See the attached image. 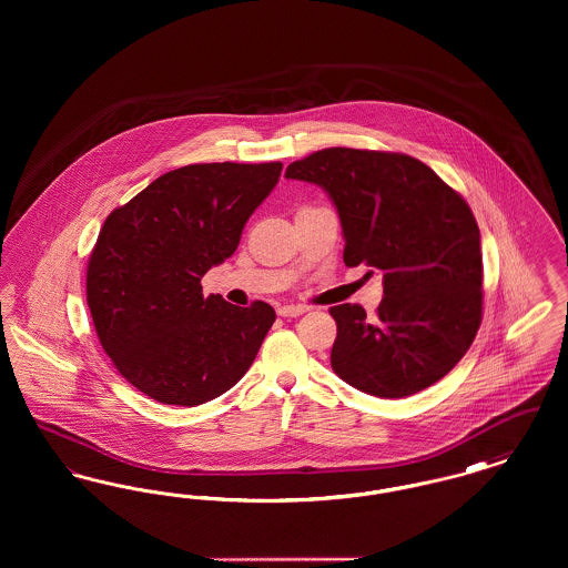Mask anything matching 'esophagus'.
Segmentation results:
<instances>
[{
	"label": "esophagus",
	"mask_w": 568,
	"mask_h": 568,
	"mask_svg": "<svg viewBox=\"0 0 568 568\" xmlns=\"http://www.w3.org/2000/svg\"><path fill=\"white\" fill-rule=\"evenodd\" d=\"M281 317H300L302 313H306V306H300V304H285V306H278L276 308Z\"/></svg>",
	"instance_id": "esophagus-1"
}]
</instances>
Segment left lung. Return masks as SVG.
I'll list each match as a JSON object with an SVG mask.
<instances>
[{
  "label": "left lung",
  "instance_id": "1",
  "mask_svg": "<svg viewBox=\"0 0 568 568\" xmlns=\"http://www.w3.org/2000/svg\"><path fill=\"white\" fill-rule=\"evenodd\" d=\"M285 176L329 195L345 264L383 274L377 320L359 304L329 308L334 373L378 398L445 377L473 345L484 304L481 236L462 195L415 158L345 146L290 163Z\"/></svg>",
  "mask_w": 568,
  "mask_h": 568
}]
</instances>
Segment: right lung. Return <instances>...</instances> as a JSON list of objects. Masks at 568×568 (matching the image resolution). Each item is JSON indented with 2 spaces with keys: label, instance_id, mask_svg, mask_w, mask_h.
<instances>
[{
  "label": "right lung",
  "instance_id": "add662e5",
  "mask_svg": "<svg viewBox=\"0 0 568 568\" xmlns=\"http://www.w3.org/2000/svg\"><path fill=\"white\" fill-rule=\"evenodd\" d=\"M283 163H193L165 172L104 221L87 304L116 371L163 405H204L234 387L276 313L204 297L202 276L234 255Z\"/></svg>",
  "mask_w": 568,
  "mask_h": 568
}]
</instances>
